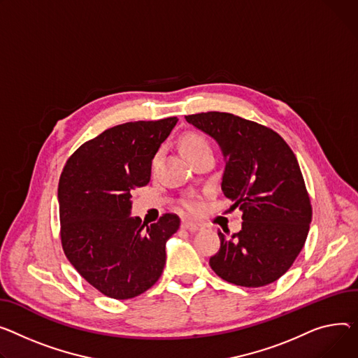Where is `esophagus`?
<instances>
[{
    "label": "esophagus",
    "instance_id": "1",
    "mask_svg": "<svg viewBox=\"0 0 358 358\" xmlns=\"http://www.w3.org/2000/svg\"><path fill=\"white\" fill-rule=\"evenodd\" d=\"M181 229L188 230V231H199V230H201V226L197 223H193V222H182Z\"/></svg>",
    "mask_w": 358,
    "mask_h": 358
}]
</instances>
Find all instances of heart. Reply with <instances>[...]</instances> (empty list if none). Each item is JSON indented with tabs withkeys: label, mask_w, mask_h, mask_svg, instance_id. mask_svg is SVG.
<instances>
[{
	"label": "heart",
	"mask_w": 358,
	"mask_h": 358,
	"mask_svg": "<svg viewBox=\"0 0 358 358\" xmlns=\"http://www.w3.org/2000/svg\"><path fill=\"white\" fill-rule=\"evenodd\" d=\"M208 147V142L199 134H194V132H189V134H185L181 139V151L184 155H189L193 154L201 148H206ZM187 210L189 211H194L196 210V204L194 203H187L185 204Z\"/></svg>",
	"instance_id": "heart-1"
}]
</instances>
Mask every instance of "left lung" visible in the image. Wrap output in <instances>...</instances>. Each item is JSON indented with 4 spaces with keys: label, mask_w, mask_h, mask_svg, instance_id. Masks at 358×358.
<instances>
[{
    "label": "left lung",
    "mask_w": 358,
    "mask_h": 358,
    "mask_svg": "<svg viewBox=\"0 0 358 358\" xmlns=\"http://www.w3.org/2000/svg\"><path fill=\"white\" fill-rule=\"evenodd\" d=\"M185 121L216 141L224 161L222 189L243 213L239 233L219 231L211 269L246 288L275 282L303 248L313 217L295 154L272 129L233 113H196Z\"/></svg>",
    "instance_id": "left-lung-1"
}]
</instances>
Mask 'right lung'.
<instances>
[{
  "instance_id": "1",
  "label": "right lung",
  "mask_w": 358,
  "mask_h": 358,
  "mask_svg": "<svg viewBox=\"0 0 358 358\" xmlns=\"http://www.w3.org/2000/svg\"><path fill=\"white\" fill-rule=\"evenodd\" d=\"M178 119L138 121L106 129L73 154L59 181L62 245L73 268L99 292L129 299L150 289L165 265L176 214L148 226L131 216L132 193Z\"/></svg>"
}]
</instances>
